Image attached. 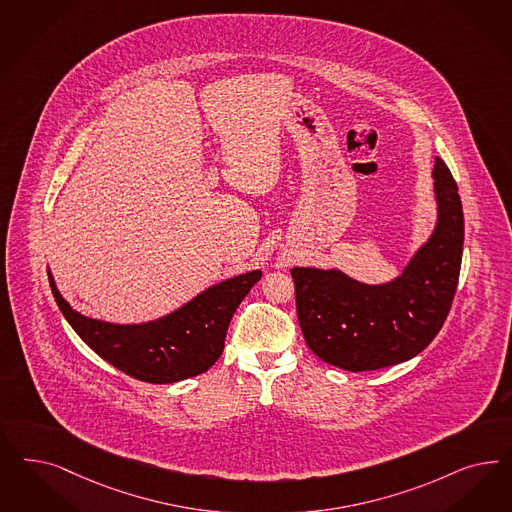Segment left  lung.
<instances>
[{"mask_svg": "<svg viewBox=\"0 0 512 512\" xmlns=\"http://www.w3.org/2000/svg\"><path fill=\"white\" fill-rule=\"evenodd\" d=\"M431 175L435 228L399 277L367 284L341 269L290 271L299 326L320 360L352 373L375 371L411 360L443 328L462 267L463 211L456 181L439 156Z\"/></svg>", "mask_w": 512, "mask_h": 512, "instance_id": "8db88e82", "label": "left lung"}]
</instances>
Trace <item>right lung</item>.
<instances>
[{"label": "right lung", "mask_w": 512, "mask_h": 512, "mask_svg": "<svg viewBox=\"0 0 512 512\" xmlns=\"http://www.w3.org/2000/svg\"><path fill=\"white\" fill-rule=\"evenodd\" d=\"M49 282L69 326L105 362L133 379L169 384L205 373L224 350L231 316L262 271H248L203 290L177 311L143 324H113L75 311L54 277Z\"/></svg>", "instance_id": "add662e5"}]
</instances>
